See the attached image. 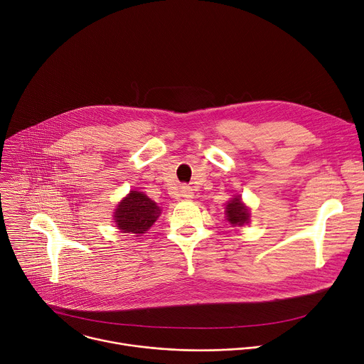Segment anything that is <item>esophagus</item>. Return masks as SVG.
<instances>
[{"instance_id":"obj_1","label":"esophagus","mask_w":364,"mask_h":364,"mask_svg":"<svg viewBox=\"0 0 364 364\" xmlns=\"http://www.w3.org/2000/svg\"><path fill=\"white\" fill-rule=\"evenodd\" d=\"M181 195H182L183 198L189 199V198L193 196V189H192L191 186H182V188H181Z\"/></svg>"}]
</instances>
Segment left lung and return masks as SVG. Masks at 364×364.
<instances>
[{"mask_svg":"<svg viewBox=\"0 0 364 364\" xmlns=\"http://www.w3.org/2000/svg\"><path fill=\"white\" fill-rule=\"evenodd\" d=\"M225 214H227V221L231 225H245L246 223H249V210L247 207L241 203V199L238 196H235L231 203H228V205L225 207Z\"/></svg>","mask_w":364,"mask_h":364,"instance_id":"1","label":"left lung"}]
</instances>
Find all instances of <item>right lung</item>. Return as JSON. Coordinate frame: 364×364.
Here are the masks:
<instances>
[{
	"label": "right lung",
	"mask_w": 364,
	"mask_h": 364,
	"mask_svg": "<svg viewBox=\"0 0 364 364\" xmlns=\"http://www.w3.org/2000/svg\"><path fill=\"white\" fill-rule=\"evenodd\" d=\"M159 214V207L149 196L143 192L132 191L129 196L119 203L114 220L123 232L143 234L153 225Z\"/></svg>",
	"instance_id": "1"
}]
</instances>
